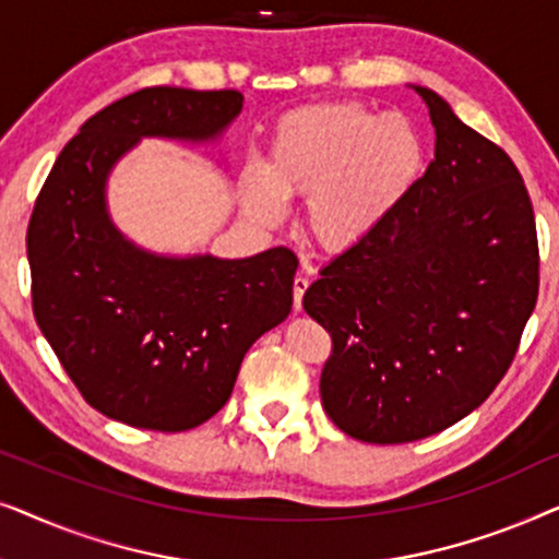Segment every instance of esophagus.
Instances as JSON below:
<instances>
[{"label": "esophagus", "instance_id": "esophagus-1", "mask_svg": "<svg viewBox=\"0 0 559 559\" xmlns=\"http://www.w3.org/2000/svg\"><path fill=\"white\" fill-rule=\"evenodd\" d=\"M308 277H302V274H297L295 277V282H293V295H295V310L300 312L302 310V295H305V289H308Z\"/></svg>", "mask_w": 559, "mask_h": 559}]
</instances>
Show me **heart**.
<instances>
[{"mask_svg": "<svg viewBox=\"0 0 559 559\" xmlns=\"http://www.w3.org/2000/svg\"><path fill=\"white\" fill-rule=\"evenodd\" d=\"M425 142L404 114L364 104H316L287 111L272 132L266 165L241 167V201L262 224L287 216L305 195V224L325 251H348L384 224L415 186Z\"/></svg>", "mask_w": 559, "mask_h": 559, "instance_id": "b5f03b06", "label": "heart"}]
</instances>
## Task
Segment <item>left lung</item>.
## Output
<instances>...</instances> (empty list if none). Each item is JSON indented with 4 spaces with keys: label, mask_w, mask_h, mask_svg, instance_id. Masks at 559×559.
Listing matches in <instances>:
<instances>
[{
    "label": "left lung",
    "mask_w": 559,
    "mask_h": 559,
    "mask_svg": "<svg viewBox=\"0 0 559 559\" xmlns=\"http://www.w3.org/2000/svg\"><path fill=\"white\" fill-rule=\"evenodd\" d=\"M412 88L430 109L435 159L302 297L333 338L320 377L328 417L373 445L430 438L480 407L539 293L537 226L516 165L445 98Z\"/></svg>",
    "instance_id": "left-lung-1"
}]
</instances>
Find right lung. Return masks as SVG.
I'll return each mask as SVG.
<instances>
[{
	"label": "right lung",
	"mask_w": 559,
	"mask_h": 559,
	"mask_svg": "<svg viewBox=\"0 0 559 559\" xmlns=\"http://www.w3.org/2000/svg\"><path fill=\"white\" fill-rule=\"evenodd\" d=\"M239 91L155 86L94 114L66 144L27 228L35 320L91 407L182 432L224 407L247 350L293 310L297 257L157 254L111 221L106 186L142 140L218 142Z\"/></svg>",
	"instance_id": "right-lung-1"
}]
</instances>
